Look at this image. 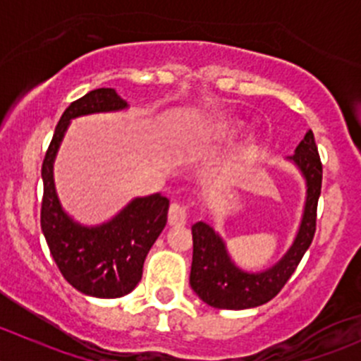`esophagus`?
Instances as JSON below:
<instances>
[{"label": "esophagus", "mask_w": 361, "mask_h": 361, "mask_svg": "<svg viewBox=\"0 0 361 361\" xmlns=\"http://www.w3.org/2000/svg\"><path fill=\"white\" fill-rule=\"evenodd\" d=\"M188 216V207L185 204L173 202L169 207V214H167V220H169V225L173 227H180V225L187 224Z\"/></svg>", "instance_id": "34e87169"}]
</instances>
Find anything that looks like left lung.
I'll list each match as a JSON object with an SVG mask.
<instances>
[{
	"label": "left lung",
	"mask_w": 361,
	"mask_h": 361,
	"mask_svg": "<svg viewBox=\"0 0 361 361\" xmlns=\"http://www.w3.org/2000/svg\"><path fill=\"white\" fill-rule=\"evenodd\" d=\"M288 159L305 178L307 197L297 238L278 264L262 272L241 271L228 257L224 239L209 225L204 221L192 225L194 255L190 286L199 298L211 307L239 311L272 300L292 278L302 257L311 246L316 232V209L323 178V166L312 130L305 133L304 140Z\"/></svg>",
	"instance_id": "1"
}]
</instances>
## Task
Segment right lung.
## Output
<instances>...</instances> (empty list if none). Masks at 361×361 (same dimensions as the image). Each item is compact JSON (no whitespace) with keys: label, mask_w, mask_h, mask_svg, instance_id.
Returning <instances> with one entry per match:
<instances>
[{"label":"right lung","mask_w":361,"mask_h":361,"mask_svg":"<svg viewBox=\"0 0 361 361\" xmlns=\"http://www.w3.org/2000/svg\"><path fill=\"white\" fill-rule=\"evenodd\" d=\"M123 108L127 103L115 89L90 90L73 101L57 123L42 166V231L50 253L73 288L99 298L123 297L136 288L145 258L166 227L169 199L160 194L137 197L106 224L85 227L61 207L54 185V159L73 118Z\"/></svg>","instance_id":"add662e5"}]
</instances>
